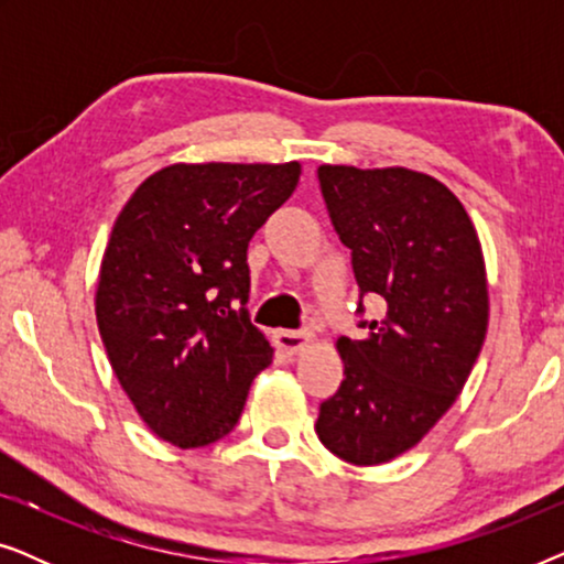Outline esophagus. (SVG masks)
I'll return each mask as SVG.
<instances>
[{
	"instance_id": "1",
	"label": "esophagus",
	"mask_w": 564,
	"mask_h": 564,
	"mask_svg": "<svg viewBox=\"0 0 564 564\" xmlns=\"http://www.w3.org/2000/svg\"><path fill=\"white\" fill-rule=\"evenodd\" d=\"M311 341H313L311 330H274V344L280 346L284 354L303 351Z\"/></svg>"
}]
</instances>
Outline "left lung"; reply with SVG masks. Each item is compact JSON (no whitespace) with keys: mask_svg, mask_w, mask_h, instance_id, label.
<instances>
[{"mask_svg":"<svg viewBox=\"0 0 564 564\" xmlns=\"http://www.w3.org/2000/svg\"><path fill=\"white\" fill-rule=\"evenodd\" d=\"M318 182L359 297L380 295L384 315L336 341L344 382L315 434L344 462L382 465L436 426L473 372L488 334L480 238L454 192L413 169L323 164Z\"/></svg>","mask_w":564,"mask_h":564,"instance_id":"obj_1","label":"left lung"}]
</instances>
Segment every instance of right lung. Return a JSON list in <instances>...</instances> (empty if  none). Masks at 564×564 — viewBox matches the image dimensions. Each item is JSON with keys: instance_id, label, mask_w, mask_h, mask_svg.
<instances>
[{"instance_id": "add662e5", "label": "right lung", "mask_w": 564, "mask_h": 564, "mask_svg": "<svg viewBox=\"0 0 564 564\" xmlns=\"http://www.w3.org/2000/svg\"><path fill=\"white\" fill-rule=\"evenodd\" d=\"M300 182V164H172L133 192L97 282L112 372L153 434L218 442L274 349L251 326L246 251Z\"/></svg>"}]
</instances>
